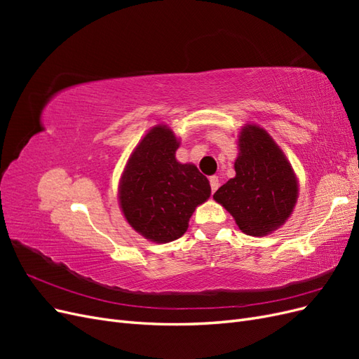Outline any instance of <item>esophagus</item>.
Wrapping results in <instances>:
<instances>
[{
    "instance_id": "1",
    "label": "esophagus",
    "mask_w": 359,
    "mask_h": 359,
    "mask_svg": "<svg viewBox=\"0 0 359 359\" xmlns=\"http://www.w3.org/2000/svg\"><path fill=\"white\" fill-rule=\"evenodd\" d=\"M210 184H211V191L214 193L217 189H219L220 187V181H219V177H211L210 178Z\"/></svg>"
}]
</instances>
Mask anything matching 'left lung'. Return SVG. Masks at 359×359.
<instances>
[{"instance_id":"8db88e82","label":"left lung","mask_w":359,"mask_h":359,"mask_svg":"<svg viewBox=\"0 0 359 359\" xmlns=\"http://www.w3.org/2000/svg\"><path fill=\"white\" fill-rule=\"evenodd\" d=\"M235 178L214 193L238 227L252 236L278 229L290 215L298 182L290 163L264 128L248 124L240 133Z\"/></svg>"}]
</instances>
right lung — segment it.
I'll use <instances>...</instances> for the list:
<instances>
[{
    "label": "right lung",
    "instance_id": "add662e5",
    "mask_svg": "<svg viewBox=\"0 0 359 359\" xmlns=\"http://www.w3.org/2000/svg\"><path fill=\"white\" fill-rule=\"evenodd\" d=\"M180 144L157 126L130 156L119 182V202L130 226L147 240L170 243L186 233L196 206L210 198V181L194 165L177 161Z\"/></svg>",
    "mask_w": 359,
    "mask_h": 359
}]
</instances>
